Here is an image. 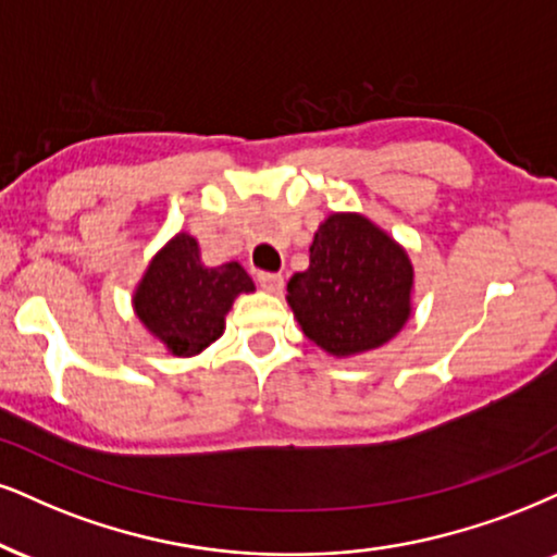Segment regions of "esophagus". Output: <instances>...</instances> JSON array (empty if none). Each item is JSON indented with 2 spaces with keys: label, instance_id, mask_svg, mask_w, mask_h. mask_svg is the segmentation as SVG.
<instances>
[{
  "label": "esophagus",
  "instance_id": "obj_1",
  "mask_svg": "<svg viewBox=\"0 0 557 557\" xmlns=\"http://www.w3.org/2000/svg\"><path fill=\"white\" fill-rule=\"evenodd\" d=\"M258 284L263 286L265 292L281 294V289H284V276H281V273H268V271H260V273H258Z\"/></svg>",
  "mask_w": 557,
  "mask_h": 557
}]
</instances>
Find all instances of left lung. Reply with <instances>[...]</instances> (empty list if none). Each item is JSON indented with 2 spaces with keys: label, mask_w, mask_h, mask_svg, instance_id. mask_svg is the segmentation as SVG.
Here are the masks:
<instances>
[{
  "label": "left lung",
  "mask_w": 557,
  "mask_h": 557,
  "mask_svg": "<svg viewBox=\"0 0 557 557\" xmlns=\"http://www.w3.org/2000/svg\"><path fill=\"white\" fill-rule=\"evenodd\" d=\"M413 265L387 232L361 214H333L314 232L310 268L286 299L307 338L333 356L372 351L410 318Z\"/></svg>",
  "instance_id": "8db88e82"
}]
</instances>
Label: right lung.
Wrapping results in <instances>:
<instances>
[{"mask_svg": "<svg viewBox=\"0 0 557 557\" xmlns=\"http://www.w3.org/2000/svg\"><path fill=\"white\" fill-rule=\"evenodd\" d=\"M247 292L256 284L243 265H203L196 239L181 232L149 263L134 310L175 356H196L224 333V314Z\"/></svg>", "mask_w": 557, "mask_h": 557, "instance_id": "1", "label": "right lung"}]
</instances>
